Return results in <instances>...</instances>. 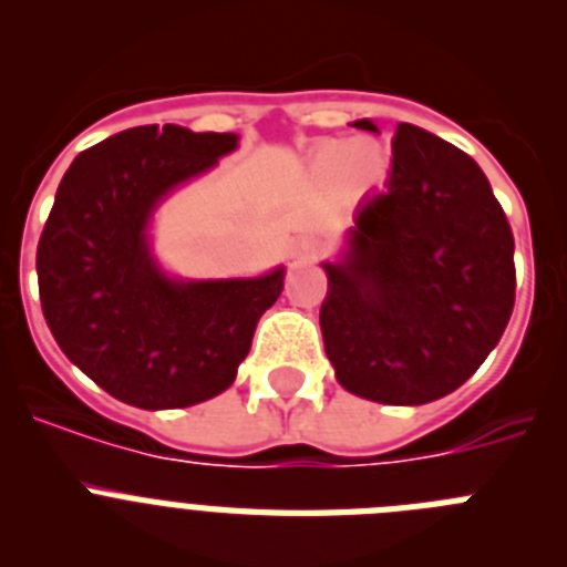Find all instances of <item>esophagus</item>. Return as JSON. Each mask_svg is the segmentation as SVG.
I'll list each match as a JSON object with an SVG mask.
<instances>
[{
    "mask_svg": "<svg viewBox=\"0 0 567 567\" xmlns=\"http://www.w3.org/2000/svg\"><path fill=\"white\" fill-rule=\"evenodd\" d=\"M315 255H318V247H315V240H300L298 244V258L300 260H315Z\"/></svg>",
    "mask_w": 567,
    "mask_h": 567,
    "instance_id": "34e87169",
    "label": "esophagus"
}]
</instances>
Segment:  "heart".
Returning a JSON list of instances; mask_svg holds the SVG:
<instances>
[{"instance_id":"1","label":"heart","mask_w":567,"mask_h":567,"mask_svg":"<svg viewBox=\"0 0 567 567\" xmlns=\"http://www.w3.org/2000/svg\"><path fill=\"white\" fill-rule=\"evenodd\" d=\"M315 167L329 182H338L340 175L349 173L354 187H365V184L378 182L383 175L385 162L380 147H374V144L334 142L320 150L318 158H315Z\"/></svg>"}]
</instances>
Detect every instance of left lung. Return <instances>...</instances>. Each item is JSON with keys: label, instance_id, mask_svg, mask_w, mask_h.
I'll return each mask as SVG.
<instances>
[{"label": "left lung", "instance_id": "left-lung-1", "mask_svg": "<svg viewBox=\"0 0 567 567\" xmlns=\"http://www.w3.org/2000/svg\"><path fill=\"white\" fill-rule=\"evenodd\" d=\"M323 269L327 358L346 392L374 403L452 394L514 312V235L488 178L414 124H398L385 189L358 209L346 260Z\"/></svg>", "mask_w": 567, "mask_h": 567}]
</instances>
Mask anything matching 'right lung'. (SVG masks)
<instances>
[{
    "label": "right lung",
    "mask_w": 567,
    "mask_h": 567,
    "mask_svg": "<svg viewBox=\"0 0 567 567\" xmlns=\"http://www.w3.org/2000/svg\"><path fill=\"white\" fill-rule=\"evenodd\" d=\"M238 135L147 124L70 164L37 249L39 298L59 349L138 409H184L229 389L284 269L175 284L147 249L155 204L233 153Z\"/></svg>",
    "instance_id": "right-lung-1"
}]
</instances>
